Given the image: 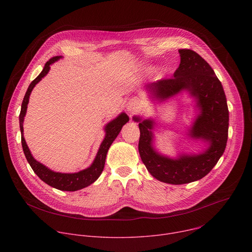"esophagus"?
<instances>
[{"mask_svg":"<svg viewBox=\"0 0 252 252\" xmlns=\"http://www.w3.org/2000/svg\"><path fill=\"white\" fill-rule=\"evenodd\" d=\"M140 104H141V102L138 97H132L129 99V101L127 103V111L130 114H134L139 110Z\"/></svg>","mask_w":252,"mask_h":252,"instance_id":"34e87169","label":"esophagus"}]
</instances>
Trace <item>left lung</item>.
<instances>
[{
  "label": "left lung",
  "instance_id": "1",
  "mask_svg": "<svg viewBox=\"0 0 252 252\" xmlns=\"http://www.w3.org/2000/svg\"><path fill=\"white\" fill-rule=\"evenodd\" d=\"M178 52L181 63L173 78L159 80L148 89L157 98L169 97L183 90H188L197 98L200 115L190 129V135L209 141L208 150L198 156H183L178 159L162 157L153 148L154 122H140L139 118H133L139 122L138 152L142 162L154 177L170 185L189 184L205 176L223 155L228 136V107L220 81L197 53L189 49Z\"/></svg>",
  "mask_w": 252,
  "mask_h": 252
}]
</instances>
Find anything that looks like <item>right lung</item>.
<instances>
[{"label": "right lung", "instance_id": "obj_1", "mask_svg": "<svg viewBox=\"0 0 252 252\" xmlns=\"http://www.w3.org/2000/svg\"><path fill=\"white\" fill-rule=\"evenodd\" d=\"M59 59H60L59 56L51 58L46 63L44 69L42 70V73L30 84V86L26 92V94H25L23 102H22L21 113H20V128H21V135H22L21 139H22L23 151H24V154L26 156L28 162L30 163L33 172L37 174L44 183H46L47 185L51 186L52 188H55L60 190L76 191V190H79V189L89 187L90 185L94 183L98 178V176L100 175V173L104 167V161H105L107 151H109L113 141L116 139V137L120 133L123 126L128 122V117L125 113H123L116 120L112 121L110 124L106 125L105 136L99 147V150L97 152L95 159L94 160L93 164L87 169H84L77 173L55 172V171L49 169L48 167H46L44 164L35 160L32 158V156L31 155V152L27 146L26 140L23 135L24 134L23 133V131H24V127H23L24 117L26 116L29 97H30V94H31L33 87L48 74V71L50 69V64H52L54 62H56Z\"/></svg>", "mask_w": 252, "mask_h": 252}]
</instances>
